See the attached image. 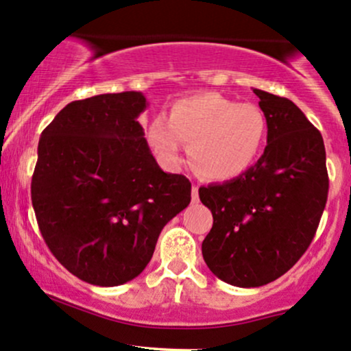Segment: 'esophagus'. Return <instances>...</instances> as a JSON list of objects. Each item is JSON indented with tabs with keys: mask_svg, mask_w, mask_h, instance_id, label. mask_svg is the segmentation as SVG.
<instances>
[{
	"mask_svg": "<svg viewBox=\"0 0 351 351\" xmlns=\"http://www.w3.org/2000/svg\"><path fill=\"white\" fill-rule=\"evenodd\" d=\"M191 200L198 202V186L197 185H193V188H191Z\"/></svg>",
	"mask_w": 351,
	"mask_h": 351,
	"instance_id": "esophagus-1",
	"label": "esophagus"
}]
</instances>
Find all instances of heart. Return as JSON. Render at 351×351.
I'll list each match as a JSON object with an SVG mask.
<instances>
[{"mask_svg":"<svg viewBox=\"0 0 351 351\" xmlns=\"http://www.w3.org/2000/svg\"><path fill=\"white\" fill-rule=\"evenodd\" d=\"M267 136L264 110L217 92L191 95L169 108L168 123L154 119L147 139L165 165L176 168L188 145L191 163L204 178L225 182L252 166Z\"/></svg>","mask_w":351,"mask_h":351,"instance_id":"1","label":"heart"}]
</instances>
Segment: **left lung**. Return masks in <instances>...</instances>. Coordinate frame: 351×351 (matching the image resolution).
Masks as SVG:
<instances>
[{
  "label": "left lung",
  "mask_w": 351,
  "mask_h": 351,
  "mask_svg": "<svg viewBox=\"0 0 351 351\" xmlns=\"http://www.w3.org/2000/svg\"><path fill=\"white\" fill-rule=\"evenodd\" d=\"M254 94L267 119L264 154L237 178L198 190L213 215L202 243L205 263L239 287L276 281L301 259L330 186L322 132L289 99L259 88Z\"/></svg>",
  "instance_id": "1"
}]
</instances>
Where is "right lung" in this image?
<instances>
[{"label":"right lung","instance_id":"1","mask_svg":"<svg viewBox=\"0 0 351 351\" xmlns=\"http://www.w3.org/2000/svg\"><path fill=\"white\" fill-rule=\"evenodd\" d=\"M146 106L134 90L73 101L40 138L32 176L40 232L58 263L94 286L141 274L165 225L191 200L190 180L151 154L138 123Z\"/></svg>","mask_w":351,"mask_h":351}]
</instances>
